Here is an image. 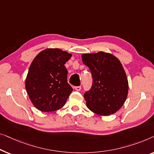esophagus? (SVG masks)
I'll list each match as a JSON object with an SVG mask.
<instances>
[{
    "label": "esophagus",
    "instance_id": "obj_1",
    "mask_svg": "<svg viewBox=\"0 0 154 154\" xmlns=\"http://www.w3.org/2000/svg\"><path fill=\"white\" fill-rule=\"evenodd\" d=\"M75 90L77 91H79L81 90L82 87H81V86H75Z\"/></svg>",
    "mask_w": 154,
    "mask_h": 154
}]
</instances>
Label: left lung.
Masks as SVG:
<instances>
[{
  "label": "left lung",
  "instance_id": "obj_1",
  "mask_svg": "<svg viewBox=\"0 0 154 154\" xmlns=\"http://www.w3.org/2000/svg\"><path fill=\"white\" fill-rule=\"evenodd\" d=\"M93 77L92 87L84 94L86 106L100 116L114 114L122 107L128 93V82L120 60L100 51L82 55Z\"/></svg>",
  "mask_w": 154,
  "mask_h": 154
}]
</instances>
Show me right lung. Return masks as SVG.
Listing matches in <instances>:
<instances>
[{
	"label": "right lung",
	"instance_id": "obj_1",
	"mask_svg": "<svg viewBox=\"0 0 154 154\" xmlns=\"http://www.w3.org/2000/svg\"><path fill=\"white\" fill-rule=\"evenodd\" d=\"M72 56L60 49L48 48L37 55L30 66L26 89L33 105L41 112H49L63 107L72 91L67 82L64 64Z\"/></svg>",
	"mask_w": 154,
	"mask_h": 154
}]
</instances>
